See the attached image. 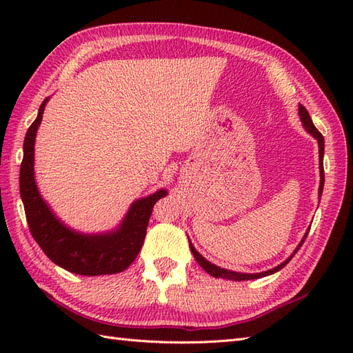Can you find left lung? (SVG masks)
<instances>
[{"mask_svg": "<svg viewBox=\"0 0 353 353\" xmlns=\"http://www.w3.org/2000/svg\"><path fill=\"white\" fill-rule=\"evenodd\" d=\"M299 117H301V121H302V124H303V127H305V130L308 132V133L311 134V137L316 138L317 142H319V159H320V165H319V168H320L319 199H320V197H321V192H323V185H325V170H323L325 139H323V134H321V133L316 129V125L312 124V119H311V117H310V114H308V110H306L305 106H302V104H299ZM308 232H310V229L305 232L302 241L299 243V245L296 247L294 252H292L291 256H288L287 259H285V261L282 262V264H279L277 267H274V268H272V270H267V272H261V273H239V272H232V270L221 268V267H219V265L212 264V262H209L206 258L201 256V254L196 250V247L192 245L191 239H188V241H190V249H191V252H192V254H194V258H196V261L199 262V265H200L201 268H203L206 273H209V274L214 276V277H221V279H229V281H250V279H259V277L270 276V274H273V273H276V272H279V270H282V268H283L285 265H287L288 262L291 261V258L294 256V254L297 253V250L301 249L303 241H305L306 235H308Z\"/></svg>", "mask_w": 353, "mask_h": 353, "instance_id": "left-lung-1", "label": "left lung"}]
</instances>
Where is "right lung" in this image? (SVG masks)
<instances>
[{
	"mask_svg": "<svg viewBox=\"0 0 353 353\" xmlns=\"http://www.w3.org/2000/svg\"><path fill=\"white\" fill-rule=\"evenodd\" d=\"M48 100L50 97L43 100L36 119L28 127L19 171V191L30 232L43 253L56 265L71 273L81 276L121 273L141 252L154 203L168 192L161 188L147 197L134 200L121 223L108 232L83 234L66 226L42 199L34 179L36 133Z\"/></svg>",
	"mask_w": 353,
	"mask_h": 353,
	"instance_id": "1",
	"label": "right lung"
}]
</instances>
